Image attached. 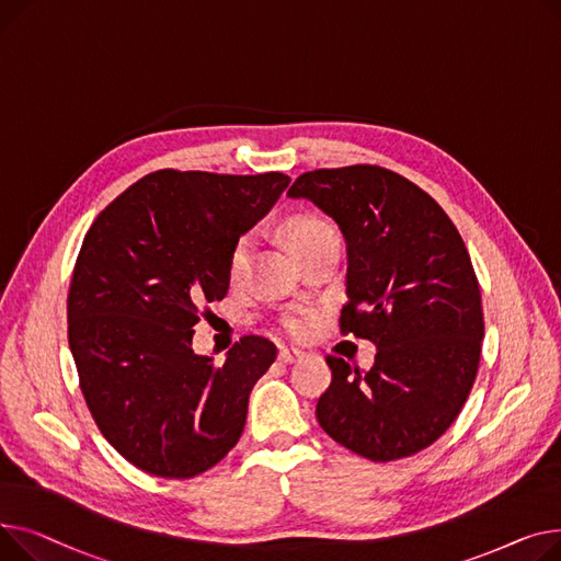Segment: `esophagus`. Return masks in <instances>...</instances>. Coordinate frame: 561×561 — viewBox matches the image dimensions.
Segmentation results:
<instances>
[{
    "mask_svg": "<svg viewBox=\"0 0 561 561\" xmlns=\"http://www.w3.org/2000/svg\"><path fill=\"white\" fill-rule=\"evenodd\" d=\"M301 355H304V351L294 348V346H291V348H287V346H285V348H280V351H278V359H280V362H285V365H289V362H294V359H299Z\"/></svg>",
    "mask_w": 561,
    "mask_h": 561,
    "instance_id": "1",
    "label": "esophagus"
}]
</instances>
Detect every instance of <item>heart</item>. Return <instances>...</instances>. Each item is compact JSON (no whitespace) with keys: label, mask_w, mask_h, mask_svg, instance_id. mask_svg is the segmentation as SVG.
Here are the masks:
<instances>
[{"label":"heart","mask_w":561,"mask_h":561,"mask_svg":"<svg viewBox=\"0 0 561 561\" xmlns=\"http://www.w3.org/2000/svg\"><path fill=\"white\" fill-rule=\"evenodd\" d=\"M328 233H335V228L328 224L325 219H319V217H301L296 219L289 228V247L291 251H299L304 249L306 244L328 236ZM251 247H253V240L251 236H242L233 249H230L228 253V276L230 280H238L247 267H249V257H251ZM285 328L291 333V335H306L308 328H310V317L308 314H289L285 319Z\"/></svg>","instance_id":"obj_1"}]
</instances>
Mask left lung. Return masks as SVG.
I'll return each instance as SVG.
<instances>
[{
	"mask_svg": "<svg viewBox=\"0 0 561 561\" xmlns=\"http://www.w3.org/2000/svg\"><path fill=\"white\" fill-rule=\"evenodd\" d=\"M287 196L342 228L348 253L340 331L371 340L369 371L337 355L317 421L337 444L391 462L435 444L465 408L484 337L462 236L431 194L378 164L306 172Z\"/></svg>",
	"mask_w": 561,
	"mask_h": 561,
	"instance_id": "8db88e82",
	"label": "left lung"
}]
</instances>
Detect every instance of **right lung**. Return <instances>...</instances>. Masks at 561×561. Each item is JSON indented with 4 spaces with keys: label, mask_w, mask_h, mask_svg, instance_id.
I'll list each match as a JSON object with an SVG mask.
<instances>
[{
    "label": "right lung",
    "mask_w": 561,
    "mask_h": 561,
    "mask_svg": "<svg viewBox=\"0 0 561 561\" xmlns=\"http://www.w3.org/2000/svg\"><path fill=\"white\" fill-rule=\"evenodd\" d=\"M289 176L160 170L124 190L83 238L68 340L88 410L130 465L170 480L226 457L276 346L244 335L224 365L192 351L194 323L228 291V253Z\"/></svg>",
    "instance_id": "1"
}]
</instances>
